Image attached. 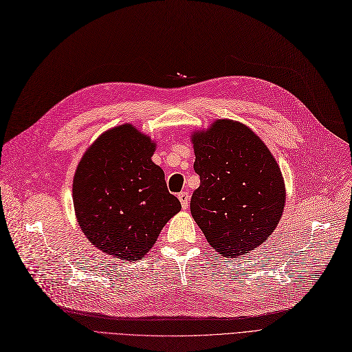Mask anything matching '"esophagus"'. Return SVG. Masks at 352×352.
<instances>
[{
	"mask_svg": "<svg viewBox=\"0 0 352 352\" xmlns=\"http://www.w3.org/2000/svg\"><path fill=\"white\" fill-rule=\"evenodd\" d=\"M178 199H179V201H181V207H183V209H188V204H190V194H188L187 191L179 192V194H178Z\"/></svg>",
	"mask_w": 352,
	"mask_h": 352,
	"instance_id": "1",
	"label": "esophagus"
}]
</instances>
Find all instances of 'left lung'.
Wrapping results in <instances>:
<instances>
[{"mask_svg":"<svg viewBox=\"0 0 352 352\" xmlns=\"http://www.w3.org/2000/svg\"><path fill=\"white\" fill-rule=\"evenodd\" d=\"M191 214L212 248L226 258L248 254L274 232L283 214L285 190L278 164L251 129L217 120L192 136Z\"/></svg>","mask_w":352,"mask_h":352,"instance_id":"8db88e82","label":"left lung"}]
</instances>
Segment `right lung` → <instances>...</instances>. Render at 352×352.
I'll return each mask as SVG.
<instances>
[{
    "label": "right lung",
    "instance_id": "obj_1",
    "mask_svg": "<svg viewBox=\"0 0 352 352\" xmlns=\"http://www.w3.org/2000/svg\"><path fill=\"white\" fill-rule=\"evenodd\" d=\"M153 149L148 136L123 124L102 133L76 168L78 223L91 243L113 258L142 259L181 210L164 171L151 160Z\"/></svg>",
    "mask_w": 352,
    "mask_h": 352
}]
</instances>
